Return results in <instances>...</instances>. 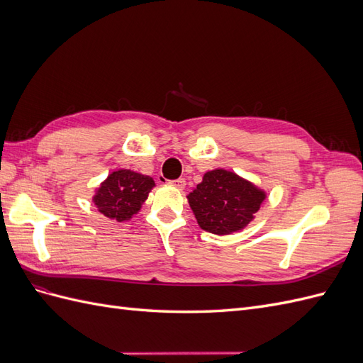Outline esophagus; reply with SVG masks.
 <instances>
[{
    "label": "esophagus",
    "instance_id": "esophagus-1",
    "mask_svg": "<svg viewBox=\"0 0 363 363\" xmlns=\"http://www.w3.org/2000/svg\"><path fill=\"white\" fill-rule=\"evenodd\" d=\"M169 184L175 186V188H179V189H183V188H184V184H186V180H184V179H177V180H172V182H169Z\"/></svg>",
    "mask_w": 363,
    "mask_h": 363
}]
</instances>
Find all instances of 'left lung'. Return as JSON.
Wrapping results in <instances>:
<instances>
[{"mask_svg":"<svg viewBox=\"0 0 363 363\" xmlns=\"http://www.w3.org/2000/svg\"><path fill=\"white\" fill-rule=\"evenodd\" d=\"M199 225L208 233L230 235L252 221L265 200V192L235 172L215 169L188 195Z\"/></svg>","mask_w":363,"mask_h":363,"instance_id":"obj_1","label":"left lung"}]
</instances>
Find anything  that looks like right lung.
Wrapping results in <instances>:
<instances>
[{
	"label": "right lung",
	"instance_id": "add662e5",
	"mask_svg": "<svg viewBox=\"0 0 363 363\" xmlns=\"http://www.w3.org/2000/svg\"><path fill=\"white\" fill-rule=\"evenodd\" d=\"M152 186L155 180L148 175L119 169L101 183L94 196V203L104 216L119 223L127 221L140 211Z\"/></svg>",
	"mask_w": 363,
	"mask_h": 363
}]
</instances>
